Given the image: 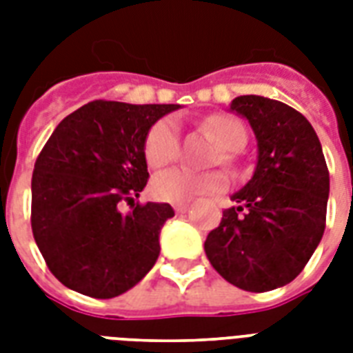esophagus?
I'll use <instances>...</instances> for the list:
<instances>
[{"instance_id": "1", "label": "esophagus", "mask_w": 353, "mask_h": 353, "mask_svg": "<svg viewBox=\"0 0 353 353\" xmlns=\"http://www.w3.org/2000/svg\"><path fill=\"white\" fill-rule=\"evenodd\" d=\"M174 210H176L177 214H185L188 210V205L187 203H176L174 205Z\"/></svg>"}]
</instances>
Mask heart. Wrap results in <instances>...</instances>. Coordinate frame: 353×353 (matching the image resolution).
Wrapping results in <instances>:
<instances>
[{"label": "heart", "mask_w": 353, "mask_h": 353, "mask_svg": "<svg viewBox=\"0 0 353 353\" xmlns=\"http://www.w3.org/2000/svg\"><path fill=\"white\" fill-rule=\"evenodd\" d=\"M205 128L214 135L223 148L238 152L245 144V128L231 115H212L205 121ZM179 155V132L172 119H163L150 130L144 143V157L150 166L159 168ZM231 157V155H227ZM229 187V179L221 172L196 174L185 168H172L157 174L152 179V196L166 203H190L194 199L223 192Z\"/></svg>", "instance_id": "obj_1"}]
</instances>
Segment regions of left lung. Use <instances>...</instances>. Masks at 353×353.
<instances>
[{
    "mask_svg": "<svg viewBox=\"0 0 353 353\" xmlns=\"http://www.w3.org/2000/svg\"><path fill=\"white\" fill-rule=\"evenodd\" d=\"M256 137L252 177L231 196L220 227L205 240L212 268L240 290L263 293L290 284L312 258L326 227L330 174L307 119L258 95L236 97Z\"/></svg>",
    "mask_w": 353,
    "mask_h": 353,
    "instance_id": "left-lung-1",
    "label": "left lung"
}]
</instances>
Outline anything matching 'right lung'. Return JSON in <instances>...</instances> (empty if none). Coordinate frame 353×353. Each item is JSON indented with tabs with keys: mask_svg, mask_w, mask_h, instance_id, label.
<instances>
[{
	"mask_svg": "<svg viewBox=\"0 0 353 353\" xmlns=\"http://www.w3.org/2000/svg\"><path fill=\"white\" fill-rule=\"evenodd\" d=\"M179 104L93 101L63 119L32 172L30 225L47 268L65 288L113 299L144 279L159 256L168 203L139 198L148 181L144 143Z\"/></svg>",
	"mask_w": 353,
	"mask_h": 353,
	"instance_id": "obj_1",
	"label": "right lung"
}]
</instances>
